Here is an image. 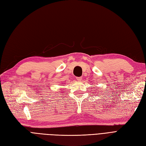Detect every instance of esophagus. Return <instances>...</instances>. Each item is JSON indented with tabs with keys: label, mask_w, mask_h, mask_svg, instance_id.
Returning <instances> with one entry per match:
<instances>
[{
	"label": "esophagus",
	"mask_w": 146,
	"mask_h": 146,
	"mask_svg": "<svg viewBox=\"0 0 146 146\" xmlns=\"http://www.w3.org/2000/svg\"><path fill=\"white\" fill-rule=\"evenodd\" d=\"M82 79V77H77V80L78 81H81Z\"/></svg>",
	"instance_id": "esophagus-1"
}]
</instances>
